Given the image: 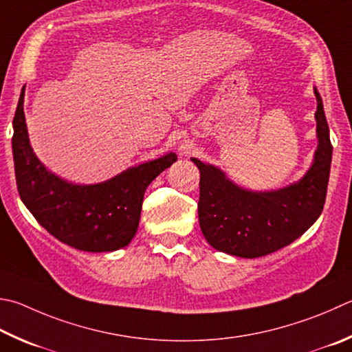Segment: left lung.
<instances>
[{
  "instance_id": "1",
  "label": "left lung",
  "mask_w": 352,
  "mask_h": 352,
  "mask_svg": "<svg viewBox=\"0 0 352 352\" xmlns=\"http://www.w3.org/2000/svg\"><path fill=\"white\" fill-rule=\"evenodd\" d=\"M317 149L300 180L272 190H251L229 180L214 164L190 158L200 170L198 221L204 239L220 252L263 257L303 235L320 217L329 182L332 146L317 87Z\"/></svg>"
}]
</instances>
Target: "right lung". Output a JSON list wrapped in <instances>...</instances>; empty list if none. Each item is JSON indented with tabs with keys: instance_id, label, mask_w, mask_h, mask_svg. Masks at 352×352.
<instances>
[{
	"instance_id": "right-lung-1",
	"label": "right lung",
	"mask_w": 352,
	"mask_h": 352,
	"mask_svg": "<svg viewBox=\"0 0 352 352\" xmlns=\"http://www.w3.org/2000/svg\"><path fill=\"white\" fill-rule=\"evenodd\" d=\"M14 164L24 206L55 239L86 252H111L137 234L146 188L177 162L174 152L132 166L109 180L76 184L35 155L24 117V87L14 117Z\"/></svg>"
}]
</instances>
